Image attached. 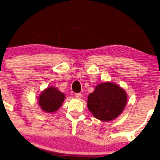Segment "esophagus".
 <instances>
[{
    "label": "esophagus",
    "mask_w": 160,
    "mask_h": 160,
    "mask_svg": "<svg viewBox=\"0 0 160 160\" xmlns=\"http://www.w3.org/2000/svg\"><path fill=\"white\" fill-rule=\"evenodd\" d=\"M82 97V94H81V93H78V94H75V98L77 99H80Z\"/></svg>",
    "instance_id": "obj_1"
}]
</instances>
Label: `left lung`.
Instances as JSON below:
<instances>
[{
    "mask_svg": "<svg viewBox=\"0 0 160 160\" xmlns=\"http://www.w3.org/2000/svg\"><path fill=\"white\" fill-rule=\"evenodd\" d=\"M128 95L122 87L112 82H101L88 96L87 106L95 118L109 122L123 112Z\"/></svg>",
    "mask_w": 160,
    "mask_h": 160,
    "instance_id": "8db88e82",
    "label": "left lung"
}]
</instances>
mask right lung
I'll return each mask as SVG.
<instances>
[{"label":"right lung","mask_w":160,"mask_h":160,"mask_svg":"<svg viewBox=\"0 0 160 160\" xmlns=\"http://www.w3.org/2000/svg\"><path fill=\"white\" fill-rule=\"evenodd\" d=\"M64 93L56 87L49 86L40 93L38 98V103L42 111L46 113L58 112L65 100Z\"/></svg>","instance_id":"1"}]
</instances>
